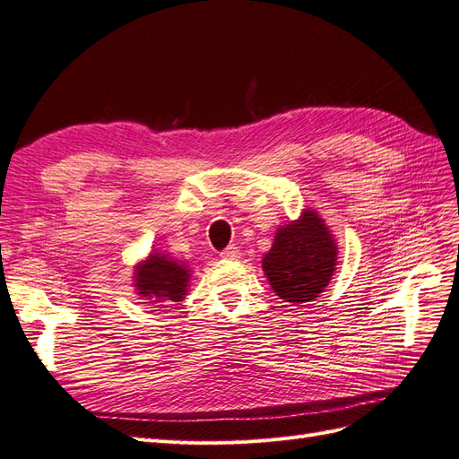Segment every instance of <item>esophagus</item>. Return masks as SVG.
<instances>
[{
    "mask_svg": "<svg viewBox=\"0 0 459 459\" xmlns=\"http://www.w3.org/2000/svg\"><path fill=\"white\" fill-rule=\"evenodd\" d=\"M221 257H225V259H238V257H240V250H238L237 246H229L227 250L221 252Z\"/></svg>",
    "mask_w": 459,
    "mask_h": 459,
    "instance_id": "34e87169",
    "label": "esophagus"
}]
</instances>
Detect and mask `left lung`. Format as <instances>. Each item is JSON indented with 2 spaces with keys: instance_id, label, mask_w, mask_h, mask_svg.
<instances>
[{
  "instance_id": "left-lung-1",
  "label": "left lung",
  "mask_w": 459,
  "mask_h": 459,
  "mask_svg": "<svg viewBox=\"0 0 459 459\" xmlns=\"http://www.w3.org/2000/svg\"><path fill=\"white\" fill-rule=\"evenodd\" d=\"M336 264L334 234L311 207L277 229L271 250L261 259L273 292L292 306L319 298L329 286Z\"/></svg>"
}]
</instances>
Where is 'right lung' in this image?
Returning a JSON list of instances; mask_svg holds the SVG:
<instances>
[{
    "label": "right lung",
    "instance_id": "1",
    "mask_svg": "<svg viewBox=\"0 0 459 459\" xmlns=\"http://www.w3.org/2000/svg\"><path fill=\"white\" fill-rule=\"evenodd\" d=\"M190 269L185 261L173 259L169 254L152 252L138 261L133 273L134 292L143 304L182 302L188 294Z\"/></svg>",
    "mask_w": 459,
    "mask_h": 459
}]
</instances>
